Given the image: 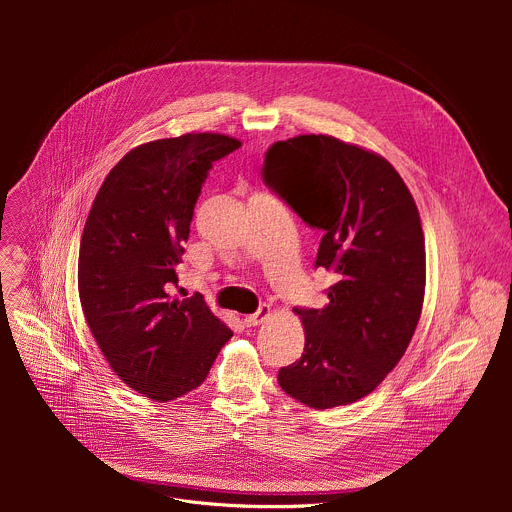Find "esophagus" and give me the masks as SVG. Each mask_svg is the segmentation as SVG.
Here are the masks:
<instances>
[{"label": "esophagus", "instance_id": "34e87169", "mask_svg": "<svg viewBox=\"0 0 512 512\" xmlns=\"http://www.w3.org/2000/svg\"><path fill=\"white\" fill-rule=\"evenodd\" d=\"M269 316H271V308H269L267 304H261L255 314L245 316V326H259V324H263Z\"/></svg>", "mask_w": 512, "mask_h": 512}]
</instances>
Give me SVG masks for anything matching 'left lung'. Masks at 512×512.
Listing matches in <instances>:
<instances>
[{
    "label": "left lung",
    "mask_w": 512,
    "mask_h": 512,
    "mask_svg": "<svg viewBox=\"0 0 512 512\" xmlns=\"http://www.w3.org/2000/svg\"><path fill=\"white\" fill-rule=\"evenodd\" d=\"M263 180L324 233L316 267L336 275L324 308L294 310L306 346L277 383L314 409L354 403L395 369L421 316L425 241L415 200L383 156L322 133L275 141Z\"/></svg>",
    "instance_id": "1"
}]
</instances>
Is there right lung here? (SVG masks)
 <instances>
[{
    "label": "right lung",
    "instance_id": "1",
    "mask_svg": "<svg viewBox=\"0 0 512 512\" xmlns=\"http://www.w3.org/2000/svg\"><path fill=\"white\" fill-rule=\"evenodd\" d=\"M239 148L221 133L141 143L107 174L85 223V320L113 373L152 401L200 387L233 336L202 298L178 300L172 287L208 170Z\"/></svg>",
    "mask_w": 512,
    "mask_h": 512
}]
</instances>
